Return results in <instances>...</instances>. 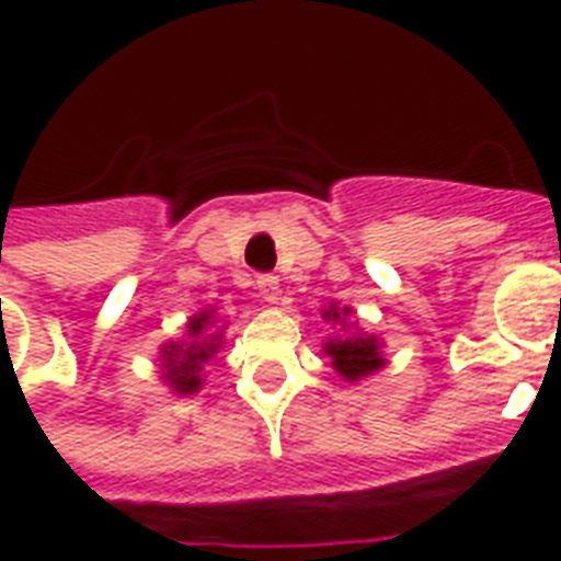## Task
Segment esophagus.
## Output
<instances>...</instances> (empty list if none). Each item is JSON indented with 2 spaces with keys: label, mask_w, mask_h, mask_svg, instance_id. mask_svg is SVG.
Wrapping results in <instances>:
<instances>
[{
  "label": "esophagus",
  "mask_w": 561,
  "mask_h": 561,
  "mask_svg": "<svg viewBox=\"0 0 561 561\" xmlns=\"http://www.w3.org/2000/svg\"><path fill=\"white\" fill-rule=\"evenodd\" d=\"M255 285H259V294H262L267 302H276V299H279V279H276L273 273H262V276L255 279Z\"/></svg>",
  "instance_id": "obj_1"
}]
</instances>
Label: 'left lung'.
Returning a JSON list of instances; mask_svg holds the SVG:
<instances>
[{"mask_svg": "<svg viewBox=\"0 0 561 561\" xmlns=\"http://www.w3.org/2000/svg\"><path fill=\"white\" fill-rule=\"evenodd\" d=\"M343 314H350V308H343ZM325 317H341L337 311H325ZM325 352L332 355V367L350 378L358 381L360 375H369L375 369L383 367L381 352H378V341L375 337H346V341H329Z\"/></svg>", "mask_w": 561, "mask_h": 561, "instance_id": "8db88e82", "label": "left lung"}]
</instances>
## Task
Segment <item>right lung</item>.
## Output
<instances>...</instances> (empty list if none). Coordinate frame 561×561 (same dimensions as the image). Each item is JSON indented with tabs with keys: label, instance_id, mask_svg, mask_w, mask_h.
I'll return each mask as SVG.
<instances>
[{
	"label": "right lung",
	"instance_id": "add662e5",
	"mask_svg": "<svg viewBox=\"0 0 561 561\" xmlns=\"http://www.w3.org/2000/svg\"><path fill=\"white\" fill-rule=\"evenodd\" d=\"M209 323V314L194 317L192 323H188V334H201ZM211 352H215V343H188L186 350L183 346H171L165 350V381L174 387L178 392H194L201 387V364L211 358Z\"/></svg>",
	"mask_w": 561,
	"mask_h": 561
}]
</instances>
